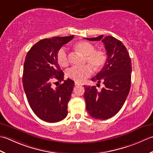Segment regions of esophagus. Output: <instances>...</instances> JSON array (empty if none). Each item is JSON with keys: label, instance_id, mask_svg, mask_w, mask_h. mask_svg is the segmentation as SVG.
<instances>
[{"label": "esophagus", "instance_id": "esophagus-1", "mask_svg": "<svg viewBox=\"0 0 153 153\" xmlns=\"http://www.w3.org/2000/svg\"><path fill=\"white\" fill-rule=\"evenodd\" d=\"M74 85H75V86H82L83 85H82V84H80V83H78V82H75V83H74Z\"/></svg>", "mask_w": 153, "mask_h": 153}]
</instances>
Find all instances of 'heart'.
I'll return each mask as SVG.
<instances>
[{"label":"heart","mask_w":153,"mask_h":153,"mask_svg":"<svg viewBox=\"0 0 153 153\" xmlns=\"http://www.w3.org/2000/svg\"><path fill=\"white\" fill-rule=\"evenodd\" d=\"M77 51L85 55V61L92 65L96 70L101 68L107 60V55L104 50L95 49L94 45L88 42H80L75 44ZM57 62L63 67H67L69 63V59L65 48H61L57 53ZM92 68L89 65L83 67H74L67 71V75L70 79L77 82H82L92 75Z\"/></svg>","instance_id":"heart-1"}]
</instances>
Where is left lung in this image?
<instances>
[{
    "label": "left lung",
    "instance_id": "left-lung-1",
    "mask_svg": "<svg viewBox=\"0 0 153 153\" xmlns=\"http://www.w3.org/2000/svg\"><path fill=\"white\" fill-rule=\"evenodd\" d=\"M101 35L90 41L104 43L107 53V60L102 70L91 79L102 82L100 91L96 86H84V98L86 108L90 116L96 120H105L115 116L122 108L129 94L131 78V60L122 42L108 36L103 38Z\"/></svg>",
    "mask_w": 153,
    "mask_h": 153
}]
</instances>
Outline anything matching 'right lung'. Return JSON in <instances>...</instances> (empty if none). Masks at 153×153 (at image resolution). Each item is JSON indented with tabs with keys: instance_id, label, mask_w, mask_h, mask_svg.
<instances>
[{
	"instance_id": "obj_1",
	"label": "right lung",
	"mask_w": 153,
	"mask_h": 153,
	"mask_svg": "<svg viewBox=\"0 0 153 153\" xmlns=\"http://www.w3.org/2000/svg\"><path fill=\"white\" fill-rule=\"evenodd\" d=\"M73 37L40 40L30 49L25 59L22 83L27 102L34 114L47 122H58L67 116V105L74 82L69 79L64 80L57 56L61 47ZM55 79L64 82L54 88L52 82Z\"/></svg>"
}]
</instances>
